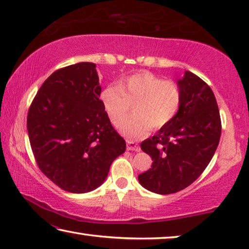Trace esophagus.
<instances>
[{"mask_svg":"<svg viewBox=\"0 0 249 249\" xmlns=\"http://www.w3.org/2000/svg\"><path fill=\"white\" fill-rule=\"evenodd\" d=\"M126 147H127V150L141 151V146L133 141H126Z\"/></svg>","mask_w":249,"mask_h":249,"instance_id":"34e87169","label":"esophagus"}]
</instances>
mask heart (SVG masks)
<instances>
[{
    "label": "heart",
    "instance_id": "1",
    "mask_svg": "<svg viewBox=\"0 0 249 249\" xmlns=\"http://www.w3.org/2000/svg\"><path fill=\"white\" fill-rule=\"evenodd\" d=\"M101 101L111 123L120 127L133 105L134 116L121 126L130 140H141L150 128L159 130L178 115L182 91L174 80H165L150 71H138L111 84L101 92Z\"/></svg>",
    "mask_w": 249,
    "mask_h": 249
}]
</instances>
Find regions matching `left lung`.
<instances>
[{"instance_id":"obj_1","label":"left lung","mask_w":249,"mask_h":249,"mask_svg":"<svg viewBox=\"0 0 249 249\" xmlns=\"http://www.w3.org/2000/svg\"><path fill=\"white\" fill-rule=\"evenodd\" d=\"M178 84L182 91L178 115L141 144L154 161L138 180L159 195L176 193L195 182L208 167L221 137L220 111L208 83L187 71Z\"/></svg>"}]
</instances>
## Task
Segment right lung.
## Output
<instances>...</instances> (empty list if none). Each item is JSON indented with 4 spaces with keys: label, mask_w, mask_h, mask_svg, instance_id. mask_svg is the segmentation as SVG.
Instances as JSON below:
<instances>
[{
    "label": "right lung",
    "mask_w": 249,
    "mask_h": 249,
    "mask_svg": "<svg viewBox=\"0 0 249 249\" xmlns=\"http://www.w3.org/2000/svg\"><path fill=\"white\" fill-rule=\"evenodd\" d=\"M101 86L92 62L54 71L29 107L27 130L40 171L62 190H94L126 149L100 99Z\"/></svg>",
    "instance_id": "right-lung-1"
}]
</instances>
